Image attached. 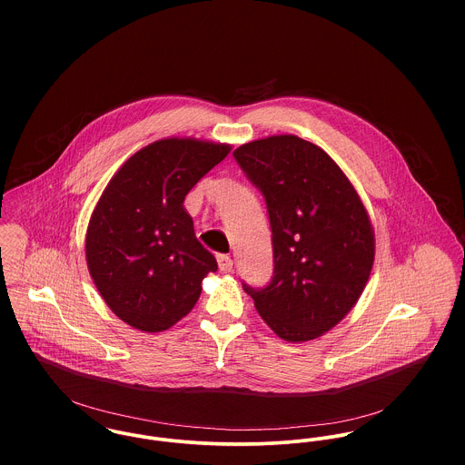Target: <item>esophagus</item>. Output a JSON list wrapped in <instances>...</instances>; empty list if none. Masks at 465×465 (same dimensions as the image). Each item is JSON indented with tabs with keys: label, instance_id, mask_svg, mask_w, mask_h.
Here are the masks:
<instances>
[{
	"label": "esophagus",
	"instance_id": "1",
	"mask_svg": "<svg viewBox=\"0 0 465 465\" xmlns=\"http://www.w3.org/2000/svg\"><path fill=\"white\" fill-rule=\"evenodd\" d=\"M218 266H220V270H222L223 273L231 272V270H232V260H231V256L220 254V256H218Z\"/></svg>",
	"mask_w": 465,
	"mask_h": 465
}]
</instances>
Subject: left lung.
<instances>
[{
  "label": "left lung",
  "instance_id": "left-lung-1",
  "mask_svg": "<svg viewBox=\"0 0 465 465\" xmlns=\"http://www.w3.org/2000/svg\"><path fill=\"white\" fill-rule=\"evenodd\" d=\"M232 155L265 197L273 245L268 286L243 290L279 338H319L352 310L371 277L369 213L341 168L306 139L270 135Z\"/></svg>",
  "mask_w": 465,
  "mask_h": 465
}]
</instances>
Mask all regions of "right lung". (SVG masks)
<instances>
[{"label": "right lung", "instance_id": "add662e5", "mask_svg": "<svg viewBox=\"0 0 465 465\" xmlns=\"http://www.w3.org/2000/svg\"><path fill=\"white\" fill-rule=\"evenodd\" d=\"M231 144L166 137L129 157L96 202L85 262L111 312L134 330L159 332L186 317L214 256L195 236L184 199Z\"/></svg>", "mask_w": 465, "mask_h": 465}]
</instances>
